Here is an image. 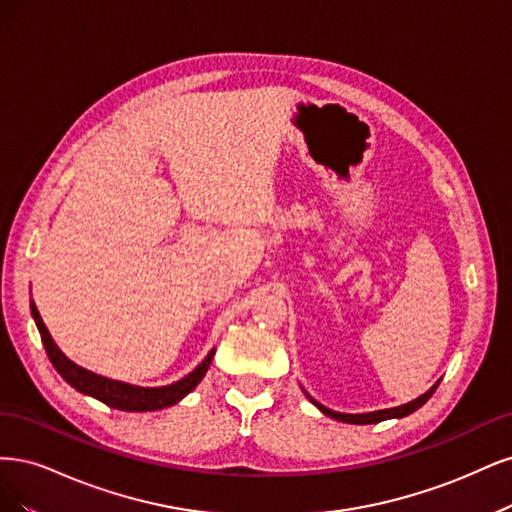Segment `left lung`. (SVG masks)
<instances>
[{
  "instance_id": "left-lung-1",
  "label": "left lung",
  "mask_w": 512,
  "mask_h": 512,
  "mask_svg": "<svg viewBox=\"0 0 512 512\" xmlns=\"http://www.w3.org/2000/svg\"><path fill=\"white\" fill-rule=\"evenodd\" d=\"M438 385H440V381L434 383L423 395H419L417 400H412V402H408V404H400V406H393V408H383V410H372V412H359V415H351V412H336V410H332V408H327V406L319 404V402H317L315 398H312V395H308L306 391H304V393H306V398L323 412V415L332 417V419H336V421H342V423L368 425V423H381V421H387V419H402V417L410 415V412L419 410L427 400L432 398V393L436 391Z\"/></svg>"
}]
</instances>
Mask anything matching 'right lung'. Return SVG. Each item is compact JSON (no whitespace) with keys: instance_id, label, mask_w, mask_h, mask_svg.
<instances>
[{"instance_id":"1","label":"right lung","mask_w":512,"mask_h":512,"mask_svg":"<svg viewBox=\"0 0 512 512\" xmlns=\"http://www.w3.org/2000/svg\"><path fill=\"white\" fill-rule=\"evenodd\" d=\"M29 308H31V317H34V321L38 325V332L42 336L46 355H48V359H51L55 370L63 376V381L72 385L76 391L91 395V398L104 402L110 408H119V410H127V412H146V410L168 408V406L183 400L189 391H193L197 387V383H200L206 376V372L212 364V357H214V349H212L202 359L200 366L172 385H163V387L129 385L123 381H114V378L100 376V374H95L87 368L74 364V361L70 357H65V353L55 344L53 336L48 334V329L40 317L34 300H31Z\"/></svg>"}]
</instances>
